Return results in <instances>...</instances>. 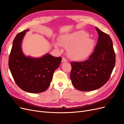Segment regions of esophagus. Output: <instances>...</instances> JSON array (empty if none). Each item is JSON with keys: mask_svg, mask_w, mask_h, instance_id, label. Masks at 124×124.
Wrapping results in <instances>:
<instances>
[{"mask_svg": "<svg viewBox=\"0 0 124 124\" xmlns=\"http://www.w3.org/2000/svg\"><path fill=\"white\" fill-rule=\"evenodd\" d=\"M67 59L65 58V57H63L62 59V62H67Z\"/></svg>", "mask_w": 124, "mask_h": 124, "instance_id": "esophagus-1", "label": "esophagus"}]
</instances>
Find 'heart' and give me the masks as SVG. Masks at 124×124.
<instances>
[{
	"label": "heart",
	"mask_w": 124,
	"mask_h": 124,
	"mask_svg": "<svg viewBox=\"0 0 124 124\" xmlns=\"http://www.w3.org/2000/svg\"><path fill=\"white\" fill-rule=\"evenodd\" d=\"M55 47L62 46L67 50V55L70 59L81 61L85 59L92 53L94 42L89 38V35L84 31H77L62 36L60 44L56 43Z\"/></svg>",
	"instance_id": "1"
}]
</instances>
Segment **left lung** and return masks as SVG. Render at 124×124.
Listing matches in <instances>:
<instances>
[{
    "label": "left lung",
    "mask_w": 124,
    "mask_h": 124,
    "mask_svg": "<svg viewBox=\"0 0 124 124\" xmlns=\"http://www.w3.org/2000/svg\"><path fill=\"white\" fill-rule=\"evenodd\" d=\"M98 41L94 52L82 62H71L70 79L74 87L82 92L101 88L108 82L115 65L116 55L108 35L96 28Z\"/></svg>",
    "instance_id": "1"
}]
</instances>
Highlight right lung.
Wrapping results in <instances>:
<instances>
[{"instance_id":"1","label":"right lung","mask_w":124,"mask_h":124,"mask_svg":"<svg viewBox=\"0 0 124 124\" xmlns=\"http://www.w3.org/2000/svg\"><path fill=\"white\" fill-rule=\"evenodd\" d=\"M25 30L17 34L12 44L9 57L8 66L17 86L30 93L45 92L49 86L55 70L61 62V57L47 54L42 57H26L23 54L21 44Z\"/></svg>"}]
</instances>
